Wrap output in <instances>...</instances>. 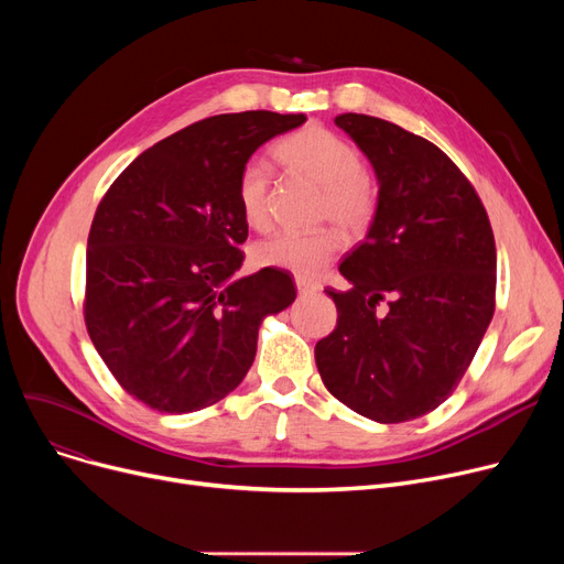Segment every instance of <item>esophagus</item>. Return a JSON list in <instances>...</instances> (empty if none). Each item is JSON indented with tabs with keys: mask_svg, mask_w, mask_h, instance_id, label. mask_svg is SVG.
<instances>
[{
	"mask_svg": "<svg viewBox=\"0 0 564 564\" xmlns=\"http://www.w3.org/2000/svg\"><path fill=\"white\" fill-rule=\"evenodd\" d=\"M294 283H297L300 294H311V292H317V290H319V283H315V281H311V279H304V276H297V279H294Z\"/></svg>",
	"mask_w": 564,
	"mask_h": 564,
	"instance_id": "1",
	"label": "esophagus"
}]
</instances>
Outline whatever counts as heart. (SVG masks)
<instances>
[{"label":"heart","mask_w":564,"mask_h":564,"mask_svg":"<svg viewBox=\"0 0 564 564\" xmlns=\"http://www.w3.org/2000/svg\"><path fill=\"white\" fill-rule=\"evenodd\" d=\"M274 155L294 173L322 187L319 219H334L345 232H364L377 215V187L364 169L359 148L336 132L311 126L283 139ZM272 175L258 160H249L237 175L235 198L247 226H270ZM343 247L338 228L313 232H276L253 247V260L297 276H315Z\"/></svg>","instance_id":"heart-1"}]
</instances>
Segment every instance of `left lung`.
I'll return each instance as SVG.
<instances>
[{
	"label": "left lung",
	"instance_id": "left-lung-1",
	"mask_svg": "<svg viewBox=\"0 0 564 564\" xmlns=\"http://www.w3.org/2000/svg\"><path fill=\"white\" fill-rule=\"evenodd\" d=\"M336 126L370 160L379 200L368 237L340 262L351 288L324 290L338 324L315 364L345 406L404 423L446 402L476 357L496 308L494 232L478 192L432 141L366 113Z\"/></svg>",
	"mask_w": 564,
	"mask_h": 564
}]
</instances>
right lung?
<instances>
[{
  "label": "right lung",
  "instance_id": "right-lung-1",
  "mask_svg": "<svg viewBox=\"0 0 564 564\" xmlns=\"http://www.w3.org/2000/svg\"><path fill=\"white\" fill-rule=\"evenodd\" d=\"M304 113H219L143 151L102 196L86 245L84 322L126 393L162 413L226 398L256 359L267 315L297 290L288 272L235 276L249 226L240 169Z\"/></svg>",
  "mask_w": 564,
  "mask_h": 564
}]
</instances>
